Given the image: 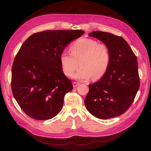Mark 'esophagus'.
<instances>
[{"instance_id":"obj_1","label":"esophagus","mask_w":151,"mask_h":151,"mask_svg":"<svg viewBox=\"0 0 151 151\" xmlns=\"http://www.w3.org/2000/svg\"><path fill=\"white\" fill-rule=\"evenodd\" d=\"M79 85V83H76V82L73 83V87H74V88H76V87L78 86Z\"/></svg>"}]
</instances>
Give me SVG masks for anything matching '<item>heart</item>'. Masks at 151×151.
Returning <instances> with one entry per match:
<instances>
[{
	"label": "heart",
	"instance_id": "heart-1",
	"mask_svg": "<svg viewBox=\"0 0 151 151\" xmlns=\"http://www.w3.org/2000/svg\"><path fill=\"white\" fill-rule=\"evenodd\" d=\"M70 53L66 51L60 54V63L63 73L71 76L77 67L81 68L73 78L81 81L88 80L93 77L96 80L102 77L110 64L111 55L107 45L98 43L91 38L77 40L70 47Z\"/></svg>",
	"mask_w": 151,
	"mask_h": 151
}]
</instances>
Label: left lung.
I'll list each match as a JSON object with an SVG mask.
<instances>
[{"instance_id": "left-lung-1", "label": "left lung", "mask_w": 151, "mask_h": 151, "mask_svg": "<svg viewBox=\"0 0 151 151\" xmlns=\"http://www.w3.org/2000/svg\"><path fill=\"white\" fill-rule=\"evenodd\" d=\"M89 36L107 45L111 62L101 79L89 85L86 107L100 119L118 116L129 109L139 89L137 59L121 36L99 31H92Z\"/></svg>"}]
</instances>
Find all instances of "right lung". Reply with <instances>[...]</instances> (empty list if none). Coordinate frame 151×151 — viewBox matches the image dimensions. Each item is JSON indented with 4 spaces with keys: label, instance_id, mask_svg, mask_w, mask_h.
I'll use <instances>...</instances> for the list:
<instances>
[{
    "label": "right lung",
    "instance_id": "obj_1",
    "mask_svg": "<svg viewBox=\"0 0 151 151\" xmlns=\"http://www.w3.org/2000/svg\"><path fill=\"white\" fill-rule=\"evenodd\" d=\"M82 30H49L31 35L17 53L12 67L14 98L26 115L51 119L63 107L72 84L62 71L60 54Z\"/></svg>",
    "mask_w": 151,
    "mask_h": 151
}]
</instances>
